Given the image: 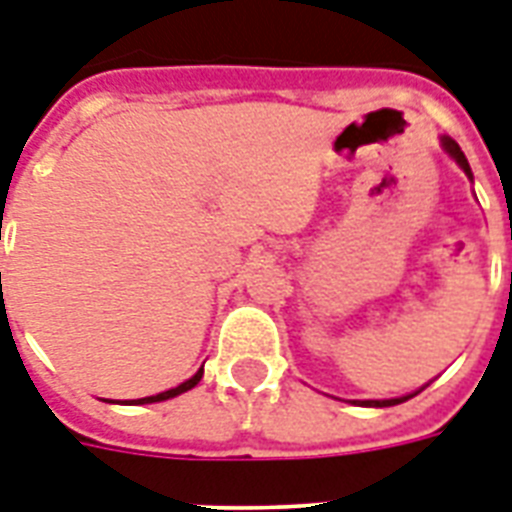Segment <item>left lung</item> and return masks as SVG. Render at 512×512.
<instances>
[{"mask_svg": "<svg viewBox=\"0 0 512 512\" xmlns=\"http://www.w3.org/2000/svg\"><path fill=\"white\" fill-rule=\"evenodd\" d=\"M443 147H446V152L448 155H451V158H454L456 163H459V166H462L464 169V174H467V177H473V171H470V163H467V158H464V152L459 150V144L454 142V139H443ZM413 395H408V397H395V400H354V403H360V405H373V408H386V405H397V403H405V400H411Z\"/></svg>", "mask_w": 512, "mask_h": 512, "instance_id": "left-lung-1", "label": "left lung"}]
</instances>
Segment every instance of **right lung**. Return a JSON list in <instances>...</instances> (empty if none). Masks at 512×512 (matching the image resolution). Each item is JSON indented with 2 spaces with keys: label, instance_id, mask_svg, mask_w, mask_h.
I'll return each mask as SVG.
<instances>
[{
  "label": "right lung",
  "instance_id": "1",
  "mask_svg": "<svg viewBox=\"0 0 512 512\" xmlns=\"http://www.w3.org/2000/svg\"><path fill=\"white\" fill-rule=\"evenodd\" d=\"M0 276H2V273H0ZM201 376H204V368L198 370V373H195L193 378H187L185 384H179V386H174V389H169V392H161V395H152V397H142V400H131V403H136V405L161 403V400H169V397H177V395H182V392H187V389H193V386L198 384V381H201Z\"/></svg>",
  "mask_w": 512,
  "mask_h": 512
}]
</instances>
